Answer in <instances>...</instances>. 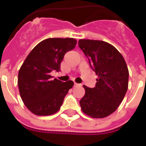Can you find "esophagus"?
I'll return each mask as SVG.
<instances>
[{"instance_id":"1","label":"esophagus","mask_w":146,"mask_h":146,"mask_svg":"<svg viewBox=\"0 0 146 146\" xmlns=\"http://www.w3.org/2000/svg\"><path fill=\"white\" fill-rule=\"evenodd\" d=\"M74 86L75 87H80V86H81L80 84H77V83H74Z\"/></svg>"}]
</instances>
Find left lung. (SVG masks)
Listing matches in <instances>:
<instances>
[{
	"mask_svg": "<svg viewBox=\"0 0 146 146\" xmlns=\"http://www.w3.org/2000/svg\"><path fill=\"white\" fill-rule=\"evenodd\" d=\"M78 44L98 76L95 88L83 86L85 95L80 101V107L88 116L104 118L116 111L125 96L128 69L122 54L107 42L81 39Z\"/></svg>",
	"mask_w": 146,
	"mask_h": 146,
	"instance_id": "1",
	"label": "left lung"
}]
</instances>
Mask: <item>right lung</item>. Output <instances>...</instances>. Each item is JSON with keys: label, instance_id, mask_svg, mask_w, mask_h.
I'll return each instance as SVG.
<instances>
[{"label": "right lung", "instance_id": "right-lung-1", "mask_svg": "<svg viewBox=\"0 0 146 146\" xmlns=\"http://www.w3.org/2000/svg\"><path fill=\"white\" fill-rule=\"evenodd\" d=\"M76 44L73 38H48L36 45L25 59L19 71L18 86L23 103L33 114L49 116L59 110L73 82L52 80L50 73L60 70L65 54Z\"/></svg>", "mask_w": 146, "mask_h": 146}]
</instances>
